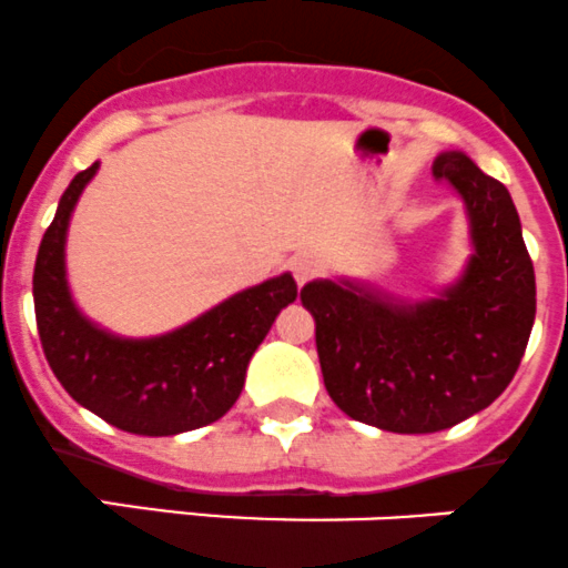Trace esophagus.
Instances as JSON below:
<instances>
[{
	"label": "esophagus",
	"instance_id": "34e87169",
	"mask_svg": "<svg viewBox=\"0 0 568 568\" xmlns=\"http://www.w3.org/2000/svg\"><path fill=\"white\" fill-rule=\"evenodd\" d=\"M288 266H291V274H294L296 285H305L307 280L316 277L318 272V261L313 255H307V252H300V255L291 257Z\"/></svg>",
	"mask_w": 568,
	"mask_h": 568
}]
</instances>
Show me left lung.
<instances>
[{
	"mask_svg": "<svg viewBox=\"0 0 568 568\" xmlns=\"http://www.w3.org/2000/svg\"><path fill=\"white\" fill-rule=\"evenodd\" d=\"M464 202L471 255L453 283L402 300L355 277L311 280L324 385L349 418L388 433H438L491 405L536 322V274L508 189L449 150L433 166Z\"/></svg>",
	"mask_w": 568,
	"mask_h": 568,
	"instance_id": "obj_1",
	"label": "left lung"
}]
</instances>
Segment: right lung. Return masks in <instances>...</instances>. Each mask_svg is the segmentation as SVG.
<instances>
[{
    "label": "right lung",
    "instance_id": "right-lung-1",
    "mask_svg": "<svg viewBox=\"0 0 568 568\" xmlns=\"http://www.w3.org/2000/svg\"><path fill=\"white\" fill-rule=\"evenodd\" d=\"M99 161L63 191L32 274L43 355L71 399L135 436H178L222 418L241 396L246 366L274 318L296 300L288 272L227 296L161 335L110 333L80 311L65 272L71 213Z\"/></svg>",
    "mask_w": 568,
    "mask_h": 568
}]
</instances>
